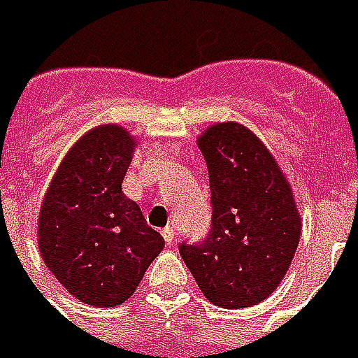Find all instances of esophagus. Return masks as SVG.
<instances>
[{"label": "esophagus", "mask_w": 358, "mask_h": 358, "mask_svg": "<svg viewBox=\"0 0 358 358\" xmlns=\"http://www.w3.org/2000/svg\"><path fill=\"white\" fill-rule=\"evenodd\" d=\"M162 234H164V241H166L168 245H172L174 238H176V228H174V226H168V228L162 230Z\"/></svg>", "instance_id": "obj_1"}]
</instances>
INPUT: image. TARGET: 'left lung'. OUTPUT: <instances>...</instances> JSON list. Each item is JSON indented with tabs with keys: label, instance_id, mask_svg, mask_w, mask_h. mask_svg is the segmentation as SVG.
<instances>
[{
	"label": "left lung",
	"instance_id": "1",
	"mask_svg": "<svg viewBox=\"0 0 358 358\" xmlns=\"http://www.w3.org/2000/svg\"><path fill=\"white\" fill-rule=\"evenodd\" d=\"M211 188V230L180 255L205 299L224 309L265 301L284 280L301 238L290 182L255 132L238 122L199 136Z\"/></svg>",
	"mask_w": 358,
	"mask_h": 358
}]
</instances>
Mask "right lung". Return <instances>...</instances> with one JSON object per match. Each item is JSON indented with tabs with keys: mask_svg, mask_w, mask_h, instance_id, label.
<instances>
[{
	"mask_svg": "<svg viewBox=\"0 0 358 358\" xmlns=\"http://www.w3.org/2000/svg\"><path fill=\"white\" fill-rule=\"evenodd\" d=\"M134 136L103 124L62 159L38 213V250L57 282L80 303L115 307L132 296L164 249L141 207L122 192Z\"/></svg>",
	"mask_w": 358,
	"mask_h": 358,
	"instance_id": "right-lung-1",
	"label": "right lung"
}]
</instances>
